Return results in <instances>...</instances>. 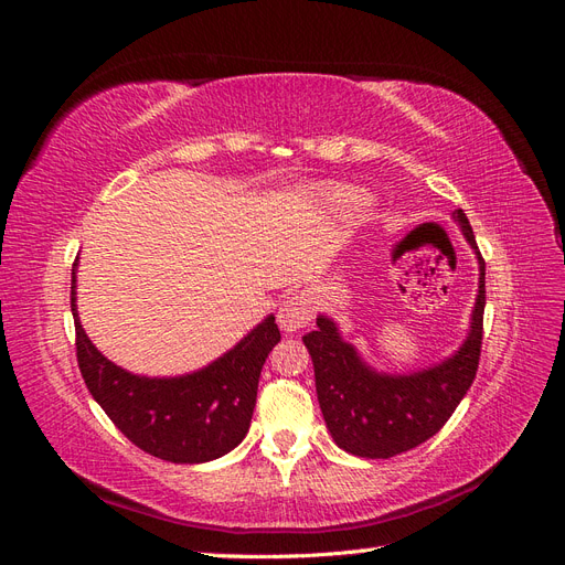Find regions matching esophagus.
I'll list each match as a JSON object with an SVG mask.
<instances>
[{"label": "esophagus", "instance_id": "esophagus-1", "mask_svg": "<svg viewBox=\"0 0 565 565\" xmlns=\"http://www.w3.org/2000/svg\"><path fill=\"white\" fill-rule=\"evenodd\" d=\"M311 320H313V303L306 295L289 297L278 309V324L287 334L299 332Z\"/></svg>", "mask_w": 565, "mask_h": 565}]
</instances>
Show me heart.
Listing matches in <instances>:
<instances>
[{"mask_svg":"<svg viewBox=\"0 0 565 565\" xmlns=\"http://www.w3.org/2000/svg\"><path fill=\"white\" fill-rule=\"evenodd\" d=\"M328 200L332 202V207L341 212H358V210H365L370 204V198L363 191H355V188H349V185L330 188Z\"/></svg>","mask_w":565,"mask_h":565,"instance_id":"heart-1","label":"heart"}]
</instances>
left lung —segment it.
<instances>
[{
    "label": "left lung",
    "mask_w": 565,
    "mask_h": 565,
    "mask_svg": "<svg viewBox=\"0 0 565 565\" xmlns=\"http://www.w3.org/2000/svg\"><path fill=\"white\" fill-rule=\"evenodd\" d=\"M452 218L476 252L478 295L469 334L450 358L419 372L386 374L372 370L328 316H318V330L303 334L324 424L337 446L355 457L388 459L422 446L443 429L473 384L483 344L486 262L467 214L455 210Z\"/></svg>",
    "instance_id": "1"
}]
</instances>
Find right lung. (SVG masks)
<instances>
[{"instance_id":"1","label":"right lung","mask_w":565,"mask_h":565,"mask_svg":"<svg viewBox=\"0 0 565 565\" xmlns=\"http://www.w3.org/2000/svg\"><path fill=\"white\" fill-rule=\"evenodd\" d=\"M75 268L71 309L77 365L94 401L136 448L174 465H202L241 446L249 431L262 367L280 341L276 318L237 341L207 367L181 377H141L100 353L77 318Z\"/></svg>"}]
</instances>
